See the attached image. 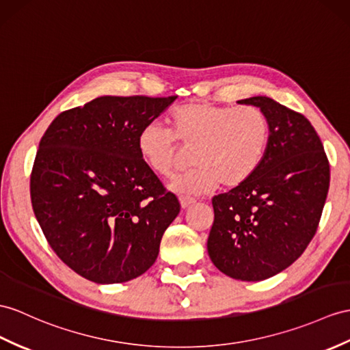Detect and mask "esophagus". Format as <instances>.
Masks as SVG:
<instances>
[{"mask_svg":"<svg viewBox=\"0 0 350 350\" xmlns=\"http://www.w3.org/2000/svg\"><path fill=\"white\" fill-rule=\"evenodd\" d=\"M194 202H196L194 199H191V198H185V196H181V198H180V203H181V208H183V209L190 208Z\"/></svg>","mask_w":350,"mask_h":350,"instance_id":"esophagus-1","label":"esophagus"}]
</instances>
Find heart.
<instances>
[{"label": "heart", "mask_w": 350, "mask_h": 350, "mask_svg": "<svg viewBox=\"0 0 350 350\" xmlns=\"http://www.w3.org/2000/svg\"><path fill=\"white\" fill-rule=\"evenodd\" d=\"M172 131L150 123L138 136V150L159 175H169L181 147L194 148L190 172L175 176L170 189L200 196L214 191L219 183L237 187L248 181L266 154L270 138L267 116L257 107H223L190 102L170 114Z\"/></svg>", "instance_id": "heart-1"}]
</instances>
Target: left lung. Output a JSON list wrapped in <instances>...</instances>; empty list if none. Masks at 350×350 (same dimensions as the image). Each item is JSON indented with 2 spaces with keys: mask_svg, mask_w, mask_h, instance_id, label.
Instances as JSON below:
<instances>
[{
  "mask_svg": "<svg viewBox=\"0 0 350 350\" xmlns=\"http://www.w3.org/2000/svg\"><path fill=\"white\" fill-rule=\"evenodd\" d=\"M270 123L266 154L248 181L212 199L208 254L224 275L257 282L300 257L317 233L329 187V163L303 114L267 96L237 100Z\"/></svg>",
  "mask_w": 350,
  "mask_h": 350,
  "instance_id": "left-lung-1",
  "label": "left lung"
}]
</instances>
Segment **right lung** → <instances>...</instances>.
Masks as SVG:
<instances>
[{"label": "right lung", "instance_id": "1", "mask_svg": "<svg viewBox=\"0 0 350 350\" xmlns=\"http://www.w3.org/2000/svg\"><path fill=\"white\" fill-rule=\"evenodd\" d=\"M176 96H99L59 114L31 174L33 214L56 255L96 284H122L154 264L180 214L138 150L141 131Z\"/></svg>", "mask_w": 350, "mask_h": 350}]
</instances>
